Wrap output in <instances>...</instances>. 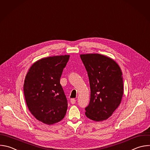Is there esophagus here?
Instances as JSON below:
<instances>
[{"label":"esophagus","instance_id":"1","mask_svg":"<svg viewBox=\"0 0 150 150\" xmlns=\"http://www.w3.org/2000/svg\"><path fill=\"white\" fill-rule=\"evenodd\" d=\"M75 103H76V100H75L74 98H72L71 99V103L72 104H75Z\"/></svg>","mask_w":150,"mask_h":150}]
</instances>
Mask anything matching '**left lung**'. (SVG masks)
<instances>
[{
    "instance_id": "left-lung-1",
    "label": "left lung",
    "mask_w": 150,
    "mask_h": 150,
    "mask_svg": "<svg viewBox=\"0 0 150 150\" xmlns=\"http://www.w3.org/2000/svg\"><path fill=\"white\" fill-rule=\"evenodd\" d=\"M81 59L88 72L91 88L89 104L85 115L95 121L110 117L122 98V74L112 59L98 54H82Z\"/></svg>"
}]
</instances>
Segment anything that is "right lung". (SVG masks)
<instances>
[{"label": "right lung", "instance_id": "add662e5", "mask_svg": "<svg viewBox=\"0 0 150 150\" xmlns=\"http://www.w3.org/2000/svg\"><path fill=\"white\" fill-rule=\"evenodd\" d=\"M69 59L67 55L42 58L26 75L23 91L27 106L36 119L45 124L57 123L66 114L68 102L60 78Z\"/></svg>", "mask_w": 150, "mask_h": 150}]
</instances>
